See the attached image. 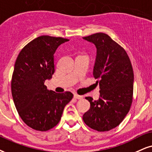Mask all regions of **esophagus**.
I'll use <instances>...</instances> for the list:
<instances>
[{
	"label": "esophagus",
	"mask_w": 152,
	"mask_h": 152,
	"mask_svg": "<svg viewBox=\"0 0 152 152\" xmlns=\"http://www.w3.org/2000/svg\"><path fill=\"white\" fill-rule=\"evenodd\" d=\"M74 98H75V99H83V96H80V95H78V94H74Z\"/></svg>",
	"instance_id": "34e87169"
}]
</instances>
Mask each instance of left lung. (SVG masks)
I'll use <instances>...</instances> for the list:
<instances>
[{"instance_id": "obj_1", "label": "left lung", "mask_w": 152, "mask_h": 152, "mask_svg": "<svg viewBox=\"0 0 152 152\" xmlns=\"http://www.w3.org/2000/svg\"><path fill=\"white\" fill-rule=\"evenodd\" d=\"M96 48L93 75L99 79L100 96L86 97L90 108L83 115L85 124L99 132L115 128L130 110L133 95L134 73L124 48L108 34L96 33L83 37Z\"/></svg>"}]
</instances>
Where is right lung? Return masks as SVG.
Returning a JSON list of instances; mask_svg holds the SVG:
<instances>
[{
	"mask_svg": "<svg viewBox=\"0 0 152 152\" xmlns=\"http://www.w3.org/2000/svg\"><path fill=\"white\" fill-rule=\"evenodd\" d=\"M67 41L39 37L26 45L17 58L11 81L12 99L20 118L34 130L46 131L55 127L73 97L70 91L56 93L44 85L55 72L56 49Z\"/></svg>",
	"mask_w": 152,
	"mask_h": 152,
	"instance_id": "1",
	"label": "right lung"
}]
</instances>
